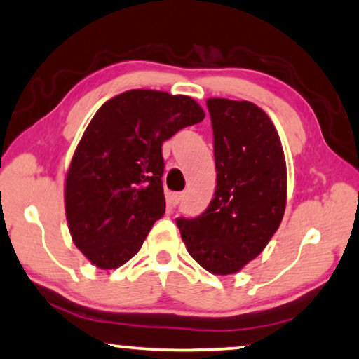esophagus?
Listing matches in <instances>:
<instances>
[{
  "mask_svg": "<svg viewBox=\"0 0 359 359\" xmlns=\"http://www.w3.org/2000/svg\"><path fill=\"white\" fill-rule=\"evenodd\" d=\"M181 198H183V192H172V194H170V197H168L170 205L176 207L181 202Z\"/></svg>",
  "mask_w": 359,
  "mask_h": 359,
  "instance_id": "esophagus-1",
  "label": "esophagus"
}]
</instances>
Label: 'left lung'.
I'll return each instance as SVG.
<instances>
[{"label": "left lung", "mask_w": 359, "mask_h": 359, "mask_svg": "<svg viewBox=\"0 0 359 359\" xmlns=\"http://www.w3.org/2000/svg\"><path fill=\"white\" fill-rule=\"evenodd\" d=\"M217 189L196 218H176L191 257L213 274H234L263 252L285 210L287 172L278 131L249 101H207Z\"/></svg>", "instance_id": "1"}]
</instances>
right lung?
<instances>
[{"label":"right lung","instance_id":"1","mask_svg":"<svg viewBox=\"0 0 359 359\" xmlns=\"http://www.w3.org/2000/svg\"><path fill=\"white\" fill-rule=\"evenodd\" d=\"M187 96L131 90L97 110L75 149L65 181V215L75 245L114 269L140 252L165 213L162 144L202 122Z\"/></svg>","mask_w":359,"mask_h":359}]
</instances>
